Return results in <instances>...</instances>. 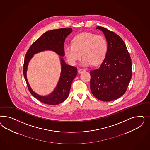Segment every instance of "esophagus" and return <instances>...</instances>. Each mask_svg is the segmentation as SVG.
<instances>
[{"label":"esophagus","instance_id":"obj_1","mask_svg":"<svg viewBox=\"0 0 150 150\" xmlns=\"http://www.w3.org/2000/svg\"><path fill=\"white\" fill-rule=\"evenodd\" d=\"M85 71H86V70L83 69H79V70H78V71H79V73H80V74L83 73V72H84Z\"/></svg>","mask_w":150,"mask_h":150}]
</instances>
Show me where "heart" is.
<instances>
[{
    "label": "heart",
    "instance_id": "1",
    "mask_svg": "<svg viewBox=\"0 0 150 150\" xmlns=\"http://www.w3.org/2000/svg\"><path fill=\"white\" fill-rule=\"evenodd\" d=\"M107 52L108 43L105 37L90 32L77 35L73 40V45L64 48L67 59L73 65L76 64L81 56L83 57L82 65H99L105 60Z\"/></svg>",
    "mask_w": 150,
    "mask_h": 150
}]
</instances>
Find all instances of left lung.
Returning a JSON list of instances; mask_svg holds the SVG:
<instances>
[{
    "label": "left lung",
    "mask_w": 150,
    "mask_h": 150,
    "mask_svg": "<svg viewBox=\"0 0 150 150\" xmlns=\"http://www.w3.org/2000/svg\"><path fill=\"white\" fill-rule=\"evenodd\" d=\"M108 43V52L100 67L90 71L91 92L96 98L117 100L127 91L132 79V59L123 40L115 33L100 26Z\"/></svg>",
    "instance_id": "8db88e82"
}]
</instances>
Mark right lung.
<instances>
[{
    "instance_id": "obj_1",
    "label": "right lung",
    "mask_w": 150,
    "mask_h": 150,
    "mask_svg": "<svg viewBox=\"0 0 150 150\" xmlns=\"http://www.w3.org/2000/svg\"><path fill=\"white\" fill-rule=\"evenodd\" d=\"M72 31L71 28H63L45 32L31 45L25 55L23 73L28 90L33 97L43 103L59 105L67 100L73 80L77 75V68L67 64L63 58L65 55L64 45L65 38ZM45 50L54 51L59 55L61 72L59 81L54 91L48 96H41L33 91L30 86L27 80V70L29 62L33 55Z\"/></svg>"
}]
</instances>
